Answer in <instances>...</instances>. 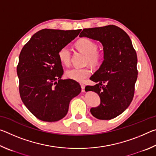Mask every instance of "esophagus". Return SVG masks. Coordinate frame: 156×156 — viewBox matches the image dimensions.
<instances>
[{
    "label": "esophagus",
    "mask_w": 156,
    "mask_h": 156,
    "mask_svg": "<svg viewBox=\"0 0 156 156\" xmlns=\"http://www.w3.org/2000/svg\"><path fill=\"white\" fill-rule=\"evenodd\" d=\"M80 86H81V88H82V92H84V87H85V85H84V84H80Z\"/></svg>",
    "instance_id": "34e87169"
}]
</instances>
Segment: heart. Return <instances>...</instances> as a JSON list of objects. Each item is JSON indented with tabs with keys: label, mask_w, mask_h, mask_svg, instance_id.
<instances>
[{
	"label": "heart",
	"mask_w": 156,
	"mask_h": 156,
	"mask_svg": "<svg viewBox=\"0 0 156 156\" xmlns=\"http://www.w3.org/2000/svg\"><path fill=\"white\" fill-rule=\"evenodd\" d=\"M76 47L79 51L86 55L85 62L92 67L99 66L103 59L102 53L98 51L96 43L87 38H83L76 43ZM58 56L60 61L66 66L69 65L71 61V51L67 47H63L59 50ZM91 72L89 68H72L66 71L67 78L78 82H83L91 76Z\"/></svg>",
	"instance_id": "heart-1"
}]
</instances>
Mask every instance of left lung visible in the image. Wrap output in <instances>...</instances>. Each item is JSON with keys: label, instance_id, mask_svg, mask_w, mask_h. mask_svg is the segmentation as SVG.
Wrapping results in <instances>:
<instances>
[{"label": "left lung", "instance_id": "left-lung-1", "mask_svg": "<svg viewBox=\"0 0 156 156\" xmlns=\"http://www.w3.org/2000/svg\"><path fill=\"white\" fill-rule=\"evenodd\" d=\"M79 36L103 45V62L90 78L96 84L85 89L100 98V105L91 108V114L100 120L113 119L125 112L133 98L138 78L136 50L128 34L115 25L84 29Z\"/></svg>", "mask_w": 156, "mask_h": 156}]
</instances>
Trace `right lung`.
Masks as SVG:
<instances>
[{"label": "right lung", "mask_w": 156, "mask_h": 156, "mask_svg": "<svg viewBox=\"0 0 156 156\" xmlns=\"http://www.w3.org/2000/svg\"><path fill=\"white\" fill-rule=\"evenodd\" d=\"M81 30L44 29L34 34L19 55L17 74L21 100L39 120L56 122L67 115L71 100L81 87L72 79H61L59 50L73 41Z\"/></svg>", "instance_id": "add662e5"}]
</instances>
